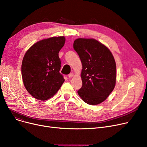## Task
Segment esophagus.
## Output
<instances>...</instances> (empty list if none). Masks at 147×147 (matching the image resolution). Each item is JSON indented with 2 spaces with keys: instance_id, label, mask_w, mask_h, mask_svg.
Wrapping results in <instances>:
<instances>
[{
  "instance_id": "1",
  "label": "esophagus",
  "mask_w": 147,
  "mask_h": 147,
  "mask_svg": "<svg viewBox=\"0 0 147 147\" xmlns=\"http://www.w3.org/2000/svg\"><path fill=\"white\" fill-rule=\"evenodd\" d=\"M73 76H74V74L71 73L68 74V78H71Z\"/></svg>"
}]
</instances>
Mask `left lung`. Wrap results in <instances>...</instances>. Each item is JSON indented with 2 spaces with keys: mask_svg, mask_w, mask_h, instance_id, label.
<instances>
[{
  "mask_svg": "<svg viewBox=\"0 0 147 147\" xmlns=\"http://www.w3.org/2000/svg\"><path fill=\"white\" fill-rule=\"evenodd\" d=\"M73 48L82 64L83 84L78 91L79 95L89 105L102 102L113 90L116 82V65L112 53L94 38H78Z\"/></svg>",
  "mask_w": 147,
  "mask_h": 147,
  "instance_id": "1",
  "label": "left lung"
}]
</instances>
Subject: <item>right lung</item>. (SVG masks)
I'll return each mask as SVG.
<instances>
[{"instance_id": "obj_1", "label": "right lung", "mask_w": 147, "mask_h": 147, "mask_svg": "<svg viewBox=\"0 0 147 147\" xmlns=\"http://www.w3.org/2000/svg\"><path fill=\"white\" fill-rule=\"evenodd\" d=\"M65 42L64 36L52 37L34 43L23 58L21 74L24 86L34 98L45 101L55 95L64 82L59 71L58 53Z\"/></svg>"}]
</instances>
